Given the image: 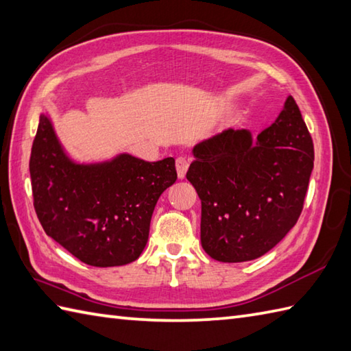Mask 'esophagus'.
<instances>
[{
	"mask_svg": "<svg viewBox=\"0 0 351 351\" xmlns=\"http://www.w3.org/2000/svg\"><path fill=\"white\" fill-rule=\"evenodd\" d=\"M176 168H177V176L178 178H184L186 171L189 168V160L186 157H177L176 159Z\"/></svg>",
	"mask_w": 351,
	"mask_h": 351,
	"instance_id": "obj_1",
	"label": "esophagus"
}]
</instances>
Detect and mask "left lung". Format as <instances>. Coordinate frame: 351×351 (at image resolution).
I'll return each instance as SVG.
<instances>
[{
	"instance_id": "left-lung-1",
	"label": "left lung",
	"mask_w": 351,
	"mask_h": 351,
	"mask_svg": "<svg viewBox=\"0 0 351 351\" xmlns=\"http://www.w3.org/2000/svg\"><path fill=\"white\" fill-rule=\"evenodd\" d=\"M192 153L186 178L202 199V245L212 259H257L295 226L313 169V142L291 95L256 139L245 128H227Z\"/></svg>"
}]
</instances>
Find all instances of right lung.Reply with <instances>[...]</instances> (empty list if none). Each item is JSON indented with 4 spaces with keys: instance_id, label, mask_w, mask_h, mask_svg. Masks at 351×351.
Instances as JSON below:
<instances>
[{
    "instance_id": "right-lung-1",
    "label": "right lung",
    "mask_w": 351,
    "mask_h": 351,
    "mask_svg": "<svg viewBox=\"0 0 351 351\" xmlns=\"http://www.w3.org/2000/svg\"><path fill=\"white\" fill-rule=\"evenodd\" d=\"M30 177L45 233L77 259L106 268L127 265L144 252L157 199L174 184L177 171L173 157L145 162L127 153L98 163L74 162L42 113Z\"/></svg>"
}]
</instances>
